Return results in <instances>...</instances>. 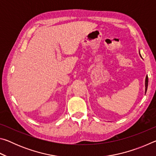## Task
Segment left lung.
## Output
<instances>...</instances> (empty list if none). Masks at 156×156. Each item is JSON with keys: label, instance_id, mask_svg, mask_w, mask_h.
<instances>
[{"label": "left lung", "instance_id": "8db88e82", "mask_svg": "<svg viewBox=\"0 0 156 156\" xmlns=\"http://www.w3.org/2000/svg\"><path fill=\"white\" fill-rule=\"evenodd\" d=\"M140 56H141V55H140ZM147 87H148V76H146V79H145V93H146V92H147Z\"/></svg>", "mask_w": 156, "mask_h": 156}]
</instances>
